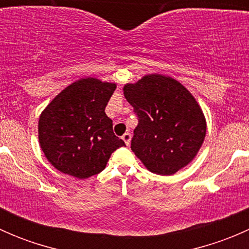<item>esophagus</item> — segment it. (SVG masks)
I'll return each mask as SVG.
<instances>
[{"label":"esophagus","instance_id":"1","mask_svg":"<svg viewBox=\"0 0 249 249\" xmlns=\"http://www.w3.org/2000/svg\"><path fill=\"white\" fill-rule=\"evenodd\" d=\"M122 139H123V141H124V142H125V144L129 145L130 142H131V135H130L129 132H126V134L123 135Z\"/></svg>","mask_w":249,"mask_h":249}]
</instances>
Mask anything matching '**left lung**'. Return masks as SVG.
I'll return each mask as SVG.
<instances>
[{"label":"left lung","mask_w":249,"mask_h":249,"mask_svg":"<svg viewBox=\"0 0 249 249\" xmlns=\"http://www.w3.org/2000/svg\"><path fill=\"white\" fill-rule=\"evenodd\" d=\"M123 90L139 118L131 149L143 165L161 176L187 166L206 136L205 117L194 96L161 74L144 76Z\"/></svg>","instance_id":"obj_1"}]
</instances>
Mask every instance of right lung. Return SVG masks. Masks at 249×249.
<instances>
[{"label":"right lung","instance_id":"obj_1","mask_svg":"<svg viewBox=\"0 0 249 249\" xmlns=\"http://www.w3.org/2000/svg\"><path fill=\"white\" fill-rule=\"evenodd\" d=\"M115 88L114 83L83 78L65 88L42 112L39 144L55 169L79 179L89 178L125 145L105 113Z\"/></svg>","mask_w":249,"mask_h":249}]
</instances>
